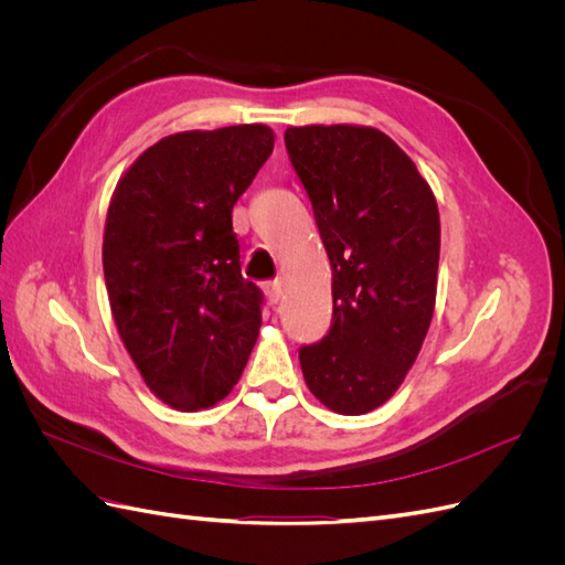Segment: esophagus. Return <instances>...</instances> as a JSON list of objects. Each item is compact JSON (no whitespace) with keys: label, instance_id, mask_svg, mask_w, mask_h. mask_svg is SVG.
<instances>
[{"label":"esophagus","instance_id":"obj_1","mask_svg":"<svg viewBox=\"0 0 565 565\" xmlns=\"http://www.w3.org/2000/svg\"><path fill=\"white\" fill-rule=\"evenodd\" d=\"M264 289H266V297L270 303H278L282 299V282L280 280L268 282Z\"/></svg>","mask_w":565,"mask_h":565}]
</instances>
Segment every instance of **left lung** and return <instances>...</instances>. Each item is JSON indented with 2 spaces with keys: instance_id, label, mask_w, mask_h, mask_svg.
I'll return each mask as SVG.
<instances>
[{
  "instance_id": "1",
  "label": "left lung",
  "mask_w": 565,
  "mask_h": 565,
  "mask_svg": "<svg viewBox=\"0 0 565 565\" xmlns=\"http://www.w3.org/2000/svg\"><path fill=\"white\" fill-rule=\"evenodd\" d=\"M285 146L332 266V324L299 349L306 386L365 415L403 384L436 306L440 218L415 162L374 127H289Z\"/></svg>"
}]
</instances>
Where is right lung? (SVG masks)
<instances>
[{
	"label": "right lung",
	"mask_w": 565,
	"mask_h": 565,
	"mask_svg": "<svg viewBox=\"0 0 565 565\" xmlns=\"http://www.w3.org/2000/svg\"><path fill=\"white\" fill-rule=\"evenodd\" d=\"M273 141L266 125L164 136L110 200L104 276L117 332L146 386L185 413L228 396L259 337L264 295L243 278L231 214Z\"/></svg>",
	"instance_id": "1"
}]
</instances>
